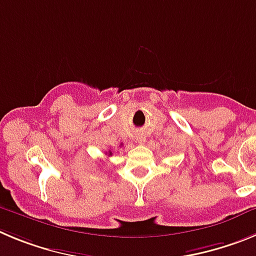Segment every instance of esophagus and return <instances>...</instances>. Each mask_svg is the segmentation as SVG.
I'll use <instances>...</instances> for the list:
<instances>
[{"instance_id": "1", "label": "esophagus", "mask_w": 256, "mask_h": 256, "mask_svg": "<svg viewBox=\"0 0 256 256\" xmlns=\"http://www.w3.org/2000/svg\"><path fill=\"white\" fill-rule=\"evenodd\" d=\"M138 142H140V144H142V142H145V139H144V136H139V138H138Z\"/></svg>"}]
</instances>
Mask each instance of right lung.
Segmentation results:
<instances>
[{
  "instance_id": "add662e5",
  "label": "right lung",
  "mask_w": 256,
  "mask_h": 256,
  "mask_svg": "<svg viewBox=\"0 0 256 256\" xmlns=\"http://www.w3.org/2000/svg\"><path fill=\"white\" fill-rule=\"evenodd\" d=\"M111 155H112V152H111V150H110V152H108V156H111Z\"/></svg>"
}]
</instances>
